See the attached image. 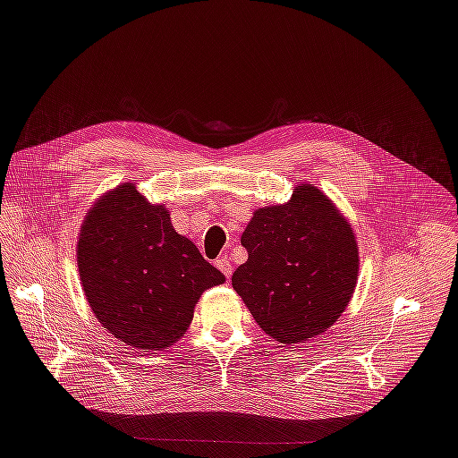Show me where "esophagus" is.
I'll return each instance as SVG.
<instances>
[{"label": "esophagus", "instance_id": "obj_1", "mask_svg": "<svg viewBox=\"0 0 458 458\" xmlns=\"http://www.w3.org/2000/svg\"><path fill=\"white\" fill-rule=\"evenodd\" d=\"M215 266L225 273L226 278L232 276V264H230V260H226V258H218V260L215 262Z\"/></svg>", "mask_w": 458, "mask_h": 458}]
</instances>
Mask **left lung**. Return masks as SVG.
Masks as SVG:
<instances>
[{
  "mask_svg": "<svg viewBox=\"0 0 458 458\" xmlns=\"http://www.w3.org/2000/svg\"><path fill=\"white\" fill-rule=\"evenodd\" d=\"M242 245L249 260L233 271L232 286L271 339L307 343L352 301L360 247L348 218L318 187L303 182L290 202L258 208Z\"/></svg>",
  "mask_w": 458,
  "mask_h": 458,
  "instance_id": "1",
  "label": "left lung"
}]
</instances>
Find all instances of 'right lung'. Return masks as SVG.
I'll return each mask as SVG.
<instances>
[{
  "mask_svg": "<svg viewBox=\"0 0 458 458\" xmlns=\"http://www.w3.org/2000/svg\"><path fill=\"white\" fill-rule=\"evenodd\" d=\"M86 300L101 326L134 350H166L189 329L202 293L225 275L177 233L165 204L127 182L86 213L76 243Z\"/></svg>",
  "mask_w": 458,
  "mask_h": 458,
  "instance_id": "1",
  "label": "right lung"
}]
</instances>
